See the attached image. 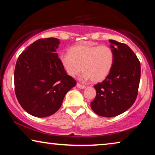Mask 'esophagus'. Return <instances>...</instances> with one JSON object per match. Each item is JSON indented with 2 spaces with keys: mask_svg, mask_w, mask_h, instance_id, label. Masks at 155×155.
<instances>
[{
  "mask_svg": "<svg viewBox=\"0 0 155 155\" xmlns=\"http://www.w3.org/2000/svg\"><path fill=\"white\" fill-rule=\"evenodd\" d=\"M76 86H77L78 88H80V89H84L86 87L85 85H83V84H81L80 83H78Z\"/></svg>",
  "mask_w": 155,
  "mask_h": 155,
  "instance_id": "obj_1",
  "label": "esophagus"
}]
</instances>
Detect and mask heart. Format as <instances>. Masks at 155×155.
<instances>
[{"mask_svg":"<svg viewBox=\"0 0 155 155\" xmlns=\"http://www.w3.org/2000/svg\"><path fill=\"white\" fill-rule=\"evenodd\" d=\"M59 60L69 75L75 77L82 70L84 79L99 82L103 81L111 71L114 54L108 46L87 43L74 46L69 54H61Z\"/></svg>","mask_w":155,"mask_h":155,"instance_id":"b5f03b06","label":"heart"}]
</instances>
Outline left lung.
<instances>
[{
    "mask_svg": "<svg viewBox=\"0 0 155 155\" xmlns=\"http://www.w3.org/2000/svg\"><path fill=\"white\" fill-rule=\"evenodd\" d=\"M114 54L113 67L106 79L94 85L96 97L91 108L97 115L114 117L127 111L136 100L140 63L126 44L109 40Z\"/></svg>",
    "mask_w": 155,
    "mask_h": 155,
    "instance_id": "left-lung-1",
    "label": "left lung"
}]
</instances>
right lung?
I'll use <instances>...</instances> for the list:
<instances>
[{
    "mask_svg": "<svg viewBox=\"0 0 155 155\" xmlns=\"http://www.w3.org/2000/svg\"><path fill=\"white\" fill-rule=\"evenodd\" d=\"M59 40L39 39L21 53L14 73L15 92L27 113L39 118L60 109L66 93L76 80L68 75L56 53Z\"/></svg>",
    "mask_w": 155,
    "mask_h": 155,
    "instance_id": "add662e5",
    "label": "right lung"
}]
</instances>
